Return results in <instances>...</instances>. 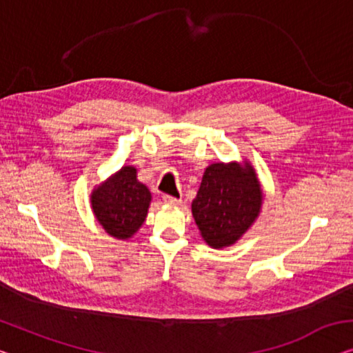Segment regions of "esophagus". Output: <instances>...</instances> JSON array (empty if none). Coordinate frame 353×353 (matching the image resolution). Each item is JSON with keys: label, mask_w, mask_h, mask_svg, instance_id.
I'll return each instance as SVG.
<instances>
[{"label": "esophagus", "mask_w": 353, "mask_h": 353, "mask_svg": "<svg viewBox=\"0 0 353 353\" xmlns=\"http://www.w3.org/2000/svg\"><path fill=\"white\" fill-rule=\"evenodd\" d=\"M163 201H165L166 204H181L182 199L181 198L170 196V194H163Z\"/></svg>", "instance_id": "esophagus-1"}]
</instances>
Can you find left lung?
I'll use <instances>...</instances> for the list:
<instances>
[{
	"label": "left lung",
	"mask_w": 353,
	"mask_h": 353,
	"mask_svg": "<svg viewBox=\"0 0 353 353\" xmlns=\"http://www.w3.org/2000/svg\"><path fill=\"white\" fill-rule=\"evenodd\" d=\"M261 183L249 160L212 163L192 201L194 223L204 243L225 249L247 233L263 208Z\"/></svg>",
	"instance_id": "obj_1"
}]
</instances>
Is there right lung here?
Returning a JSON list of instances; mask_svg holds the SVG:
<instances>
[{"mask_svg":"<svg viewBox=\"0 0 353 353\" xmlns=\"http://www.w3.org/2000/svg\"><path fill=\"white\" fill-rule=\"evenodd\" d=\"M152 194L138 181V170L125 165L98 183L90 194L94 219L115 239L128 241L143 227Z\"/></svg>","mask_w":353,"mask_h":353,"instance_id":"add662e5","label":"right lung"}]
</instances>
